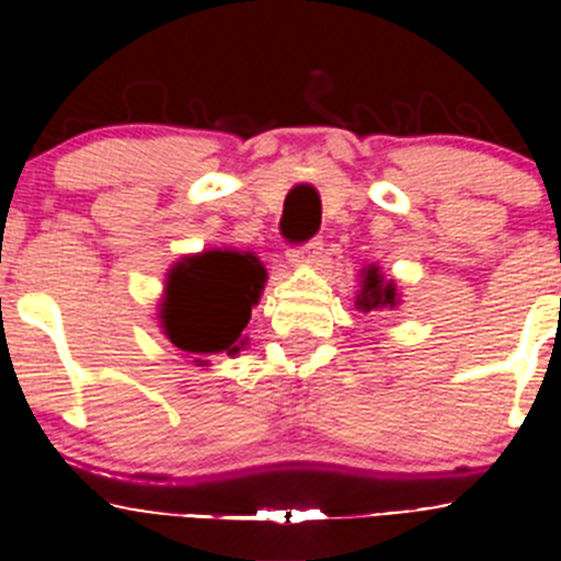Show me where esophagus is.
Returning <instances> with one entry per match:
<instances>
[{"mask_svg":"<svg viewBox=\"0 0 561 561\" xmlns=\"http://www.w3.org/2000/svg\"><path fill=\"white\" fill-rule=\"evenodd\" d=\"M322 252V239H312V241H307V244H301V247H290L287 249V260H290V263H314V257L317 254Z\"/></svg>","mask_w":561,"mask_h":561,"instance_id":"obj_1","label":"esophagus"}]
</instances>
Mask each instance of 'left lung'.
I'll return each mask as SVG.
<instances>
[{"mask_svg": "<svg viewBox=\"0 0 561 561\" xmlns=\"http://www.w3.org/2000/svg\"><path fill=\"white\" fill-rule=\"evenodd\" d=\"M358 309H364V312H377V309H386L390 307L393 309L396 304V287L393 282H386L382 279V274L377 268H369L364 274V290H360L358 296Z\"/></svg>", "mask_w": 561, "mask_h": 561, "instance_id": "left-lung-1", "label": "left lung"}]
</instances>
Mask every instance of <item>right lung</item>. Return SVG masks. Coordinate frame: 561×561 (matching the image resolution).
Wrapping results in <instances>:
<instances>
[{
	"label": "right lung",
	"mask_w": 561,
	"mask_h": 561,
	"mask_svg": "<svg viewBox=\"0 0 561 561\" xmlns=\"http://www.w3.org/2000/svg\"><path fill=\"white\" fill-rule=\"evenodd\" d=\"M265 268L254 254L211 249L184 257L168 276L162 328L197 366L219 353L236 355L247 342L252 307L263 290Z\"/></svg>",
	"instance_id": "obj_1"
}]
</instances>
